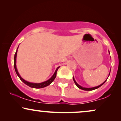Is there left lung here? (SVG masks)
<instances>
[{
  "label": "left lung",
  "instance_id": "1",
  "mask_svg": "<svg viewBox=\"0 0 121 121\" xmlns=\"http://www.w3.org/2000/svg\"><path fill=\"white\" fill-rule=\"evenodd\" d=\"M109 54H110V52H109ZM110 73H109V75H110ZM109 76H108V77H109ZM73 81H74V82L75 84H76V85L78 87L79 89H82V90H84V91H93V90H95V89H96L98 88V87H100V86H102V85H103V84H104V83H105V82L106 81L107 79H108V78H107L106 80H105V81H104L103 83H102V84H101V85H99L97 86L93 87H82V86H80V85L77 84V82H76V80H74V77H73Z\"/></svg>",
  "mask_w": 121,
  "mask_h": 121
}]
</instances>
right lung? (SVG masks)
<instances>
[{
	"instance_id": "right-lung-1",
	"label": "right lung",
	"mask_w": 121,
	"mask_h": 121,
	"mask_svg": "<svg viewBox=\"0 0 121 121\" xmlns=\"http://www.w3.org/2000/svg\"><path fill=\"white\" fill-rule=\"evenodd\" d=\"M18 48H19V47H17V50H16V53H15V56H14V68H15V72H16V74H17L18 77H19V78H20L21 80V81H23L25 84H26L28 86H30V87H32V88H36V89L43 88V87H46V86H47L51 84V83H52V82L54 81V80H55V78H56V74H57V71L58 69L59 68L60 66L57 68L56 71L55 72V73H54V74H53V76L49 79V80H47V81L43 82H41V83H33V82H28L27 81H26V80H24V79H23L22 77H21L20 74H19V72H18L17 68H16V56H17V52Z\"/></svg>"
}]
</instances>
